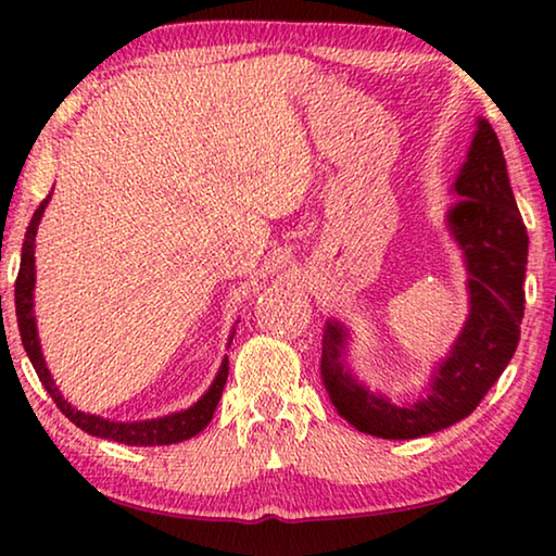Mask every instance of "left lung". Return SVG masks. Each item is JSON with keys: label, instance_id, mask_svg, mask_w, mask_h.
I'll return each mask as SVG.
<instances>
[{"label": "left lung", "instance_id": "left-lung-1", "mask_svg": "<svg viewBox=\"0 0 556 556\" xmlns=\"http://www.w3.org/2000/svg\"><path fill=\"white\" fill-rule=\"evenodd\" d=\"M51 195H46L41 201L39 208H36L34 218L26 228L24 235V248H22V265H18V275L14 281V304H16V324H18V333H22V343L24 351L29 355V361L34 365L36 375H39L41 384L46 392L51 394V400L55 402L65 417H68L75 427H80L83 431H88L92 437L100 439H110V441H119V444L127 446H159V444H178V441L191 439L199 434V431L208 425L215 407H218V400L223 394V384L228 380V365H223L218 378L211 384V390L205 392V397L193 404L191 409L172 414V417L164 419H152V421H135V425H117V421L110 419H100L96 414L80 412L75 409L68 400H63V394L55 388V382L51 380V372L46 368L43 355H41V345H39V333H36V318H34V240H36V230H39L41 215L49 205ZM228 363V361H225ZM333 404L341 412V417H348V407L351 404L343 402L341 397H333Z\"/></svg>", "mask_w": 556, "mask_h": 556}]
</instances>
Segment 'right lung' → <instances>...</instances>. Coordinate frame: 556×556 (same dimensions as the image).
I'll return each instance as SVG.
<instances>
[{"label": "right lung", "instance_id": "obj_1", "mask_svg": "<svg viewBox=\"0 0 556 556\" xmlns=\"http://www.w3.org/2000/svg\"><path fill=\"white\" fill-rule=\"evenodd\" d=\"M466 203L454 211V235L466 255L470 318L448 361L441 368L434 392L414 407H392L372 400L348 378L341 363L343 328L326 326L321 380L326 392L351 404L348 421L365 434L382 439H417L456 425L478 407L510 361L525 314L527 230L517 213L505 166L493 156L476 159L456 181Z\"/></svg>", "mask_w": 556, "mask_h": 556}]
</instances>
